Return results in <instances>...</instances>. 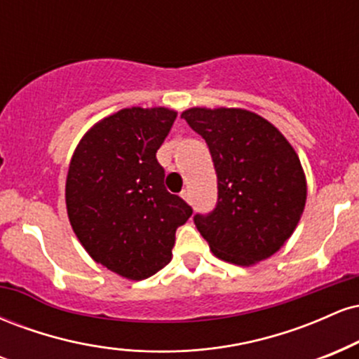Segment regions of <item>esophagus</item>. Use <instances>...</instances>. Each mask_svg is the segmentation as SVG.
<instances>
[{
	"mask_svg": "<svg viewBox=\"0 0 359 359\" xmlns=\"http://www.w3.org/2000/svg\"><path fill=\"white\" fill-rule=\"evenodd\" d=\"M180 197H182V199L187 204H192V194H191V191H184L182 194H180Z\"/></svg>",
	"mask_w": 359,
	"mask_h": 359,
	"instance_id": "1",
	"label": "esophagus"
}]
</instances>
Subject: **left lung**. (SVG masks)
I'll return each instance as SVG.
<instances>
[{
	"instance_id": "left-lung-1",
	"label": "left lung",
	"mask_w": 359,
	"mask_h": 359,
	"mask_svg": "<svg viewBox=\"0 0 359 359\" xmlns=\"http://www.w3.org/2000/svg\"><path fill=\"white\" fill-rule=\"evenodd\" d=\"M208 143L217 174V205L194 217L219 259L257 265L285 245L306 208L297 151L269 119L241 108H189L180 114Z\"/></svg>"
}]
</instances>
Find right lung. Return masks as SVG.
<instances>
[{
  "label": "right lung",
  "mask_w": 359,
  "mask_h": 359,
  "mask_svg": "<svg viewBox=\"0 0 359 359\" xmlns=\"http://www.w3.org/2000/svg\"><path fill=\"white\" fill-rule=\"evenodd\" d=\"M177 111L125 108L100 119L77 143L65 205L77 240L96 263L145 280L172 259L175 231L192 208L163 187L156 150Z\"/></svg>",
  "instance_id": "obj_1"
}]
</instances>
